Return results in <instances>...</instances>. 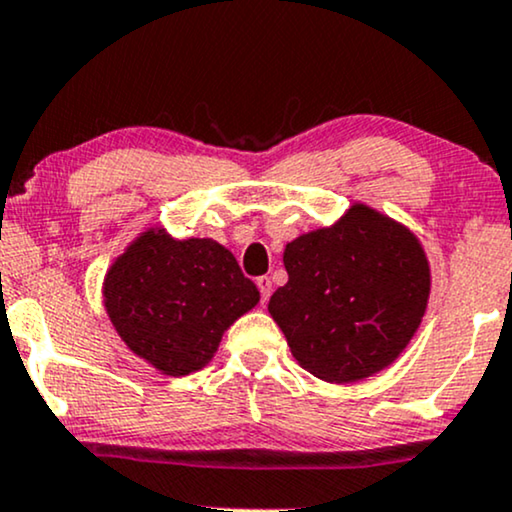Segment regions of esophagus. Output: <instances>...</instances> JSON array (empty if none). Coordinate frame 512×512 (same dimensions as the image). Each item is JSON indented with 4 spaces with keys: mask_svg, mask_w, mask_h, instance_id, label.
Masks as SVG:
<instances>
[{
    "mask_svg": "<svg viewBox=\"0 0 512 512\" xmlns=\"http://www.w3.org/2000/svg\"><path fill=\"white\" fill-rule=\"evenodd\" d=\"M256 287H258V292H261V301L266 304V301L270 299V292H273V282H270V277L268 275L256 277Z\"/></svg>",
    "mask_w": 512,
    "mask_h": 512,
    "instance_id": "esophagus-1",
    "label": "esophagus"
}]
</instances>
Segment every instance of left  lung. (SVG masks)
<instances>
[{
  "mask_svg": "<svg viewBox=\"0 0 512 512\" xmlns=\"http://www.w3.org/2000/svg\"><path fill=\"white\" fill-rule=\"evenodd\" d=\"M287 285L268 311L301 368L349 384L389 368L418 332L432 270L415 232L356 201L285 246Z\"/></svg>",
  "mask_w": 512,
  "mask_h": 512,
  "instance_id": "8db88e82",
  "label": "left lung"
}]
</instances>
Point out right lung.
Listing matches in <instances>:
<instances>
[{"label":"right lung","instance_id":"right-lung-1","mask_svg":"<svg viewBox=\"0 0 512 512\" xmlns=\"http://www.w3.org/2000/svg\"><path fill=\"white\" fill-rule=\"evenodd\" d=\"M102 294L125 346L170 377L211 363L227 327L261 299L230 249L211 237L175 239L161 225L113 258Z\"/></svg>","mask_w":512,"mask_h":512}]
</instances>
